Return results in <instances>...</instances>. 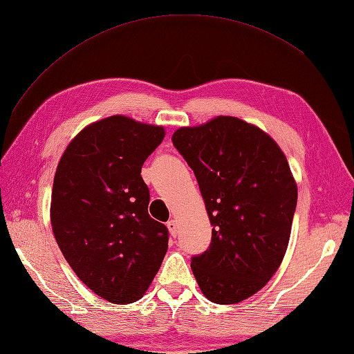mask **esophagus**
<instances>
[{
	"mask_svg": "<svg viewBox=\"0 0 354 354\" xmlns=\"http://www.w3.org/2000/svg\"><path fill=\"white\" fill-rule=\"evenodd\" d=\"M167 228H169V231H170V234L175 237L176 236V232H178V222L175 221V219H170L169 222H167Z\"/></svg>",
	"mask_w": 354,
	"mask_h": 354,
	"instance_id": "34e87169",
	"label": "esophagus"
}]
</instances>
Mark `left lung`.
Here are the masks:
<instances>
[{
	"mask_svg": "<svg viewBox=\"0 0 354 354\" xmlns=\"http://www.w3.org/2000/svg\"><path fill=\"white\" fill-rule=\"evenodd\" d=\"M171 141L194 171L213 227L208 250L192 259L194 278L209 301H243L288 250L298 196L288 160L266 132L237 117L181 127Z\"/></svg>",
	"mask_w": 354,
	"mask_h": 354,
	"instance_id": "left-lung-1",
	"label": "left lung"
}]
</instances>
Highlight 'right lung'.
<instances>
[{
  "label": "right lung",
  "instance_id": "1",
  "mask_svg": "<svg viewBox=\"0 0 354 354\" xmlns=\"http://www.w3.org/2000/svg\"><path fill=\"white\" fill-rule=\"evenodd\" d=\"M164 127L112 115L86 126L65 149L53 183V234L71 269L97 295L129 304L145 295L169 246L147 213L141 178Z\"/></svg>",
  "mask_w": 354,
  "mask_h": 354
}]
</instances>
